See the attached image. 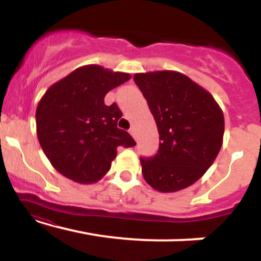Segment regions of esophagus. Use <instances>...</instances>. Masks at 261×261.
<instances>
[{
  "label": "esophagus",
  "mask_w": 261,
  "mask_h": 261,
  "mask_svg": "<svg viewBox=\"0 0 261 261\" xmlns=\"http://www.w3.org/2000/svg\"><path fill=\"white\" fill-rule=\"evenodd\" d=\"M128 133H130L131 135H133L134 137H136V130H135V127H131V128H130V131H128Z\"/></svg>",
  "instance_id": "34e87169"
}]
</instances>
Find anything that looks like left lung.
Returning a JSON list of instances; mask_svg holds the SVG:
<instances>
[{
	"label": "left lung",
	"mask_w": 261,
	"mask_h": 261,
	"mask_svg": "<svg viewBox=\"0 0 261 261\" xmlns=\"http://www.w3.org/2000/svg\"><path fill=\"white\" fill-rule=\"evenodd\" d=\"M134 81L160 134L157 154L140 158L143 178L161 193L190 187L211 167L222 146V109L206 89L176 71L136 73Z\"/></svg>",
	"instance_id": "1"
}]
</instances>
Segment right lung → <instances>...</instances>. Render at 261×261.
<instances>
[{"label":"right lung","mask_w":261,"mask_h":261,"mask_svg":"<svg viewBox=\"0 0 261 261\" xmlns=\"http://www.w3.org/2000/svg\"><path fill=\"white\" fill-rule=\"evenodd\" d=\"M131 79L98 65L76 68L49 87L37 107V135L45 155L60 174L80 184L100 180L109 172L119 146L135 140L118 127V106L104 97Z\"/></svg>","instance_id":"1"}]
</instances>
